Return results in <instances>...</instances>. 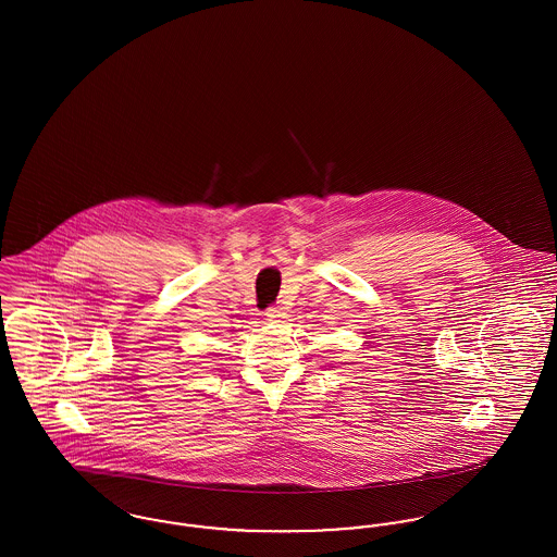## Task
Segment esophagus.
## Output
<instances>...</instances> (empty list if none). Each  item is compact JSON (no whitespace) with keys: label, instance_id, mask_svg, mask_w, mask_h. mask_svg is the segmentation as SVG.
Here are the masks:
<instances>
[{"label":"esophagus","instance_id":"obj_1","mask_svg":"<svg viewBox=\"0 0 557 557\" xmlns=\"http://www.w3.org/2000/svg\"><path fill=\"white\" fill-rule=\"evenodd\" d=\"M267 319L269 321H280V319H284V309L282 307H277V305H273V307H269L265 311Z\"/></svg>","mask_w":557,"mask_h":557}]
</instances>
